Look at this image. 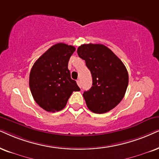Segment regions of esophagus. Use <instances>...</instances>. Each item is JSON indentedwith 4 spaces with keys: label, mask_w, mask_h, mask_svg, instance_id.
Returning <instances> with one entry per match:
<instances>
[{
    "label": "esophagus",
    "mask_w": 159,
    "mask_h": 159,
    "mask_svg": "<svg viewBox=\"0 0 159 159\" xmlns=\"http://www.w3.org/2000/svg\"><path fill=\"white\" fill-rule=\"evenodd\" d=\"M76 82H77L78 86H79V87H81V81H80V80L78 79V80H77V81H76Z\"/></svg>",
    "instance_id": "esophagus-1"
}]
</instances>
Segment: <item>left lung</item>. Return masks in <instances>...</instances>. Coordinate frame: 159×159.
<instances>
[{
  "label": "left lung",
  "instance_id": "8db88e82",
  "mask_svg": "<svg viewBox=\"0 0 159 159\" xmlns=\"http://www.w3.org/2000/svg\"><path fill=\"white\" fill-rule=\"evenodd\" d=\"M77 53L92 77V86L83 96L90 111L103 114L113 109L124 98L128 84L125 66L109 48L101 44H84Z\"/></svg>",
  "mask_w": 159,
  "mask_h": 159
}]
</instances>
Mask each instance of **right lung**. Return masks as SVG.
<instances>
[{
  "label": "right lung",
  "mask_w": 159,
  "mask_h": 159,
  "mask_svg": "<svg viewBox=\"0 0 159 159\" xmlns=\"http://www.w3.org/2000/svg\"><path fill=\"white\" fill-rule=\"evenodd\" d=\"M75 51L74 46L56 44L40 56L31 68L30 89L36 103L45 111L63 109L72 93L80 91L68 70V61Z\"/></svg>",
  "instance_id": "right-lung-1"
}]
</instances>
